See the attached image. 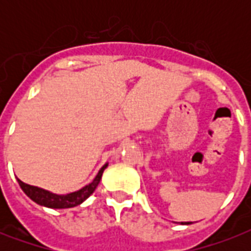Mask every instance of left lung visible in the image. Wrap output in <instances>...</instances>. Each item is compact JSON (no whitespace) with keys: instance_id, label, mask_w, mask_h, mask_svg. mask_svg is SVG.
<instances>
[{"instance_id":"obj_1","label":"left lung","mask_w":251,"mask_h":251,"mask_svg":"<svg viewBox=\"0 0 251 251\" xmlns=\"http://www.w3.org/2000/svg\"><path fill=\"white\" fill-rule=\"evenodd\" d=\"M182 224H183V223H182ZM185 224H189V223H185Z\"/></svg>"}]
</instances>
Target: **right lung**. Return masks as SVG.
<instances>
[{
  "mask_svg": "<svg viewBox=\"0 0 251 251\" xmlns=\"http://www.w3.org/2000/svg\"><path fill=\"white\" fill-rule=\"evenodd\" d=\"M108 167V164H105L104 167L99 171L98 176L95 177V179L91 183H88L87 186H84L83 189H80L78 191H74V193H70V194L66 195H57V194H52V193H49L47 190H43V189H39V187L31 186L28 183L22 182L21 179L18 178V183H19V186L22 187V190L25 191V195L29 197V198L32 199L33 202H36L37 204H40V206H45L49 207V208H70V207H75L78 204L86 201L88 197H90L92 193L95 191L96 186L100 182V179H101L102 172L104 169Z\"/></svg>",
  "mask_w": 251,
  "mask_h": 251,
  "instance_id": "right-lung-1",
  "label": "right lung"
}]
</instances>
